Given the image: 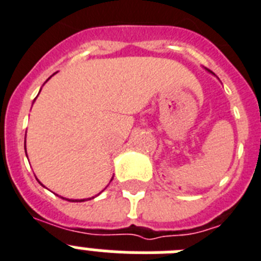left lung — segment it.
Returning a JSON list of instances; mask_svg holds the SVG:
<instances>
[{"label":"left lung","instance_id":"8db88e82","mask_svg":"<svg viewBox=\"0 0 261 261\" xmlns=\"http://www.w3.org/2000/svg\"><path fill=\"white\" fill-rule=\"evenodd\" d=\"M205 70H206V71H208V72H211V74L215 75V72H212V71H211V70H208V69H205Z\"/></svg>","mask_w":261,"mask_h":261}]
</instances>
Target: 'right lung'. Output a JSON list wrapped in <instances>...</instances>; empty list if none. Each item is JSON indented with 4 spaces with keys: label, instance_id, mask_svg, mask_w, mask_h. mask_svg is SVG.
Wrapping results in <instances>:
<instances>
[{
    "label": "right lung",
    "instance_id": "obj_1",
    "mask_svg": "<svg viewBox=\"0 0 261 261\" xmlns=\"http://www.w3.org/2000/svg\"><path fill=\"white\" fill-rule=\"evenodd\" d=\"M55 74H56V72H55ZM55 74H53V75H55ZM40 91H41V90H40ZM35 100H36V98H35ZM24 149H25V140H24ZM110 180H112V179H110ZM40 185H41V183H40ZM66 200H69V201H84V199H81V200H79V199H75V200H74V199H66Z\"/></svg>",
    "mask_w": 261,
    "mask_h": 261
}]
</instances>
